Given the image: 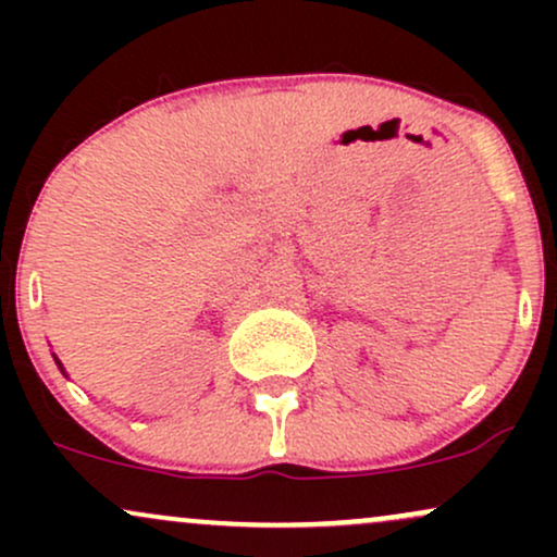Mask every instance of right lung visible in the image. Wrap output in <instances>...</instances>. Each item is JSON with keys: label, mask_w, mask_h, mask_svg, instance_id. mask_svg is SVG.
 <instances>
[{"label": "right lung", "mask_w": 557, "mask_h": 557, "mask_svg": "<svg viewBox=\"0 0 557 557\" xmlns=\"http://www.w3.org/2000/svg\"><path fill=\"white\" fill-rule=\"evenodd\" d=\"M52 356H54V354H52ZM54 363H57V367H60V372L67 376V372H65V367H62V363H60V359H57V356H54Z\"/></svg>", "instance_id": "add662e5"}]
</instances>
